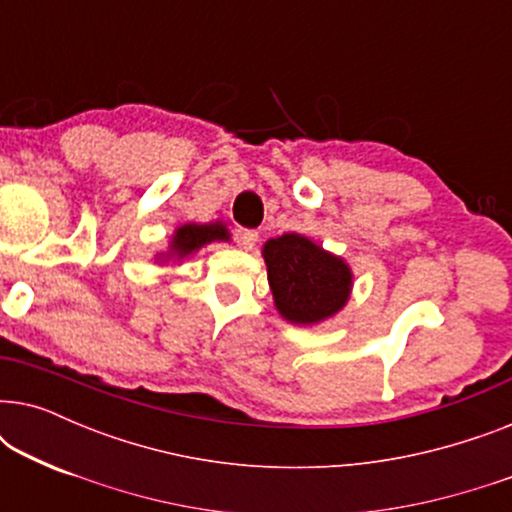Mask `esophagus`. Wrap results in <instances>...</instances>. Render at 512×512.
I'll return each mask as SVG.
<instances>
[{"label": "esophagus", "mask_w": 512, "mask_h": 512, "mask_svg": "<svg viewBox=\"0 0 512 512\" xmlns=\"http://www.w3.org/2000/svg\"><path fill=\"white\" fill-rule=\"evenodd\" d=\"M237 242H240L242 249H254L258 242V233L256 230H242V233L237 235Z\"/></svg>", "instance_id": "34e87169"}]
</instances>
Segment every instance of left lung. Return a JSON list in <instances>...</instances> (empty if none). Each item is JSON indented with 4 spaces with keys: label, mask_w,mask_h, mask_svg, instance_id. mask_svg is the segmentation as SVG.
Returning a JSON list of instances; mask_svg holds the SVG:
<instances>
[{
    "label": "left lung",
    "mask_w": 512,
    "mask_h": 512,
    "mask_svg": "<svg viewBox=\"0 0 512 512\" xmlns=\"http://www.w3.org/2000/svg\"><path fill=\"white\" fill-rule=\"evenodd\" d=\"M263 258L277 310L291 324H319L345 307L352 270L307 237L286 233L268 240Z\"/></svg>",
    "instance_id": "1"
}]
</instances>
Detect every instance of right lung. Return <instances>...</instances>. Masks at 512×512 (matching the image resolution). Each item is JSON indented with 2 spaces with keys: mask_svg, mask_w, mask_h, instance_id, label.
I'll return each instance as SVG.
<instances>
[{
  "mask_svg": "<svg viewBox=\"0 0 512 512\" xmlns=\"http://www.w3.org/2000/svg\"><path fill=\"white\" fill-rule=\"evenodd\" d=\"M214 240H228V233L223 230L221 223H209V226H198V223H186L181 226L172 237L170 254L188 256L195 249H200L202 244L214 242Z\"/></svg>",
  "mask_w": 512,
  "mask_h": 512,
  "instance_id": "obj_1",
  "label": "right lung"
}]
</instances>
